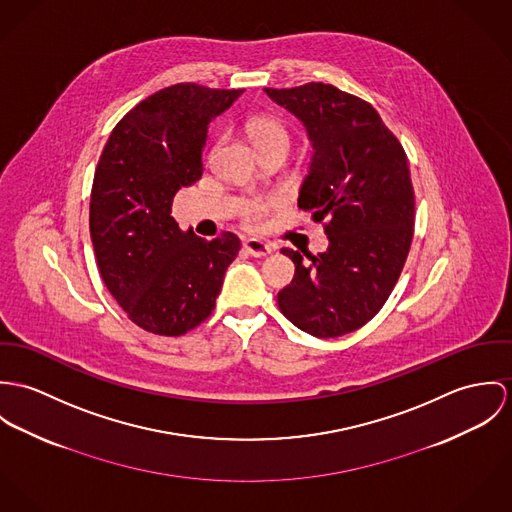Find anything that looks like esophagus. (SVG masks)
<instances>
[{
    "mask_svg": "<svg viewBox=\"0 0 512 512\" xmlns=\"http://www.w3.org/2000/svg\"><path fill=\"white\" fill-rule=\"evenodd\" d=\"M243 247H245V251H247L249 255H253V257H267V255L273 253V247H271L269 243H265V241H261V239H255V237L245 239V241H243Z\"/></svg>",
    "mask_w": 512,
    "mask_h": 512,
    "instance_id": "34e87169",
    "label": "esophagus"
}]
</instances>
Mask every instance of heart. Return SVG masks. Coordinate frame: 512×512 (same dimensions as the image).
Returning <instances> with one entry per match:
<instances>
[{
    "label": "heart",
    "instance_id": "obj_1",
    "mask_svg": "<svg viewBox=\"0 0 512 512\" xmlns=\"http://www.w3.org/2000/svg\"><path fill=\"white\" fill-rule=\"evenodd\" d=\"M249 135H251L253 143L257 145V149L267 147V145H275V143L288 145V141H290L288 131L284 129L283 123H279L277 119H271V117L255 119V121L249 125ZM265 210H267L265 204H251V206L245 208L243 218H245L247 224L259 226L261 220H263V216H265Z\"/></svg>",
    "mask_w": 512,
    "mask_h": 512
}]
</instances>
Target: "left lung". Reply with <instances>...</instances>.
Masks as SVG:
<instances>
[{"mask_svg":"<svg viewBox=\"0 0 512 512\" xmlns=\"http://www.w3.org/2000/svg\"><path fill=\"white\" fill-rule=\"evenodd\" d=\"M265 94L306 127L314 153L298 206L328 235L318 255L284 247L294 279L277 302L302 332L345 336L381 310L404 267L414 228L408 161L375 108L332 84Z\"/></svg>","mask_w":512,"mask_h":512,"instance_id":"1","label":"left lung"}]
</instances>
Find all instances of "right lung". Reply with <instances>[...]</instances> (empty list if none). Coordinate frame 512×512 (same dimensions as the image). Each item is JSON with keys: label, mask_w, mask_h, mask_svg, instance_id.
<instances>
[{"label": "right lung", "mask_w": 512, "mask_h": 512, "mask_svg": "<svg viewBox=\"0 0 512 512\" xmlns=\"http://www.w3.org/2000/svg\"><path fill=\"white\" fill-rule=\"evenodd\" d=\"M243 90L174 84L143 100L112 131L94 174L90 237L100 275L131 322L182 336L214 310L235 233L206 241L178 228L172 198L200 180L210 123Z\"/></svg>", "instance_id": "add662e5"}]
</instances>
